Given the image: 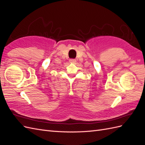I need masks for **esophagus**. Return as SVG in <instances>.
Returning a JSON list of instances; mask_svg holds the SVG:
<instances>
[{
    "mask_svg": "<svg viewBox=\"0 0 145 145\" xmlns=\"http://www.w3.org/2000/svg\"><path fill=\"white\" fill-rule=\"evenodd\" d=\"M76 62V59H69V62H71V63H75Z\"/></svg>",
    "mask_w": 145,
    "mask_h": 145,
    "instance_id": "1",
    "label": "esophagus"
}]
</instances>
